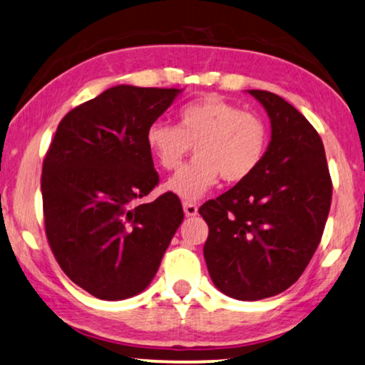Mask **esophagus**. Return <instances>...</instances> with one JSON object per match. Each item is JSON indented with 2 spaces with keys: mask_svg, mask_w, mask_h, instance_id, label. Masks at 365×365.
Wrapping results in <instances>:
<instances>
[{
  "mask_svg": "<svg viewBox=\"0 0 365 365\" xmlns=\"http://www.w3.org/2000/svg\"><path fill=\"white\" fill-rule=\"evenodd\" d=\"M183 212L187 217H195V215L198 213V207L197 203L193 202H183Z\"/></svg>",
  "mask_w": 365,
  "mask_h": 365,
  "instance_id": "obj_1",
  "label": "esophagus"
}]
</instances>
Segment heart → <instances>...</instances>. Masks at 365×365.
<instances>
[{"mask_svg":"<svg viewBox=\"0 0 365 365\" xmlns=\"http://www.w3.org/2000/svg\"><path fill=\"white\" fill-rule=\"evenodd\" d=\"M145 143L167 172L178 170L193 145L197 157L167 183V190L180 198L197 200L220 177L238 183L253 175L268 147V127L253 112L207 94L178 109L177 125L153 122Z\"/></svg>","mask_w":365,"mask_h":365,"instance_id":"1","label":"heart"}]
</instances>
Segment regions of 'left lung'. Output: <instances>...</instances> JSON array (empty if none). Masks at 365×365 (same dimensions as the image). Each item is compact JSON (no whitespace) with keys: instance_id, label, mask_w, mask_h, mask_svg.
I'll use <instances>...</instances> for the list:
<instances>
[{"instance_id":"obj_1","label":"left lung","mask_w":365,"mask_h":365,"mask_svg":"<svg viewBox=\"0 0 365 365\" xmlns=\"http://www.w3.org/2000/svg\"><path fill=\"white\" fill-rule=\"evenodd\" d=\"M271 122V140L253 175L200 207L213 284L230 297L258 301L294 284L317 250L332 182L324 145L283 97L248 91Z\"/></svg>"}]
</instances>
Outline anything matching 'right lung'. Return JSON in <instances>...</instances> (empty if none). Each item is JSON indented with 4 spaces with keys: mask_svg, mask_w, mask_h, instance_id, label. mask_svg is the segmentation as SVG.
<instances>
[{
    "mask_svg": "<svg viewBox=\"0 0 365 365\" xmlns=\"http://www.w3.org/2000/svg\"><path fill=\"white\" fill-rule=\"evenodd\" d=\"M182 89L115 86L59 122L44 157V228L66 276L106 301L142 292L183 222L175 193L137 205L158 183L147 129Z\"/></svg>",
    "mask_w": 365,
    "mask_h": 365,
    "instance_id": "1",
    "label": "right lung"
}]
</instances>
